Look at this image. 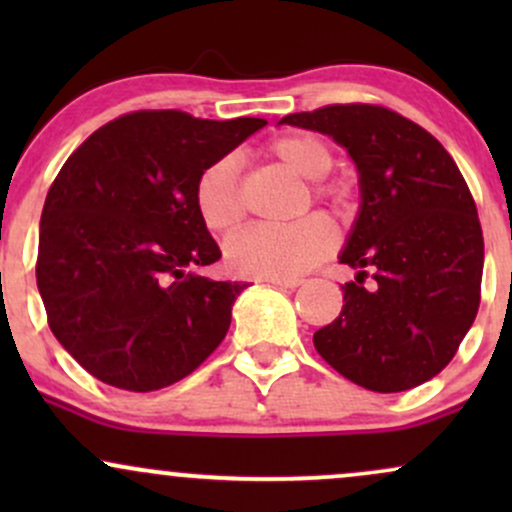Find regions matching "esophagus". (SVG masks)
<instances>
[{
  "label": "esophagus",
  "mask_w": 512,
  "mask_h": 512,
  "mask_svg": "<svg viewBox=\"0 0 512 512\" xmlns=\"http://www.w3.org/2000/svg\"><path fill=\"white\" fill-rule=\"evenodd\" d=\"M269 284L279 286V289H296V286H301L303 279H298V276H293V279H276V276H272V279H267Z\"/></svg>",
  "instance_id": "1"
}]
</instances>
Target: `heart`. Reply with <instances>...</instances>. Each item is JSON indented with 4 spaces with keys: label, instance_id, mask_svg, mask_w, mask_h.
I'll list each match as a JSON object with an SVG mask.
<instances>
[{
    "label": "heart",
    "instance_id": "heart-1",
    "mask_svg": "<svg viewBox=\"0 0 512 512\" xmlns=\"http://www.w3.org/2000/svg\"><path fill=\"white\" fill-rule=\"evenodd\" d=\"M267 151L293 173L313 180V197L334 211L349 209L351 187L344 180L322 178L330 173L334 149L315 132H289L272 139ZM192 202L199 221L211 233H226L243 219L236 161L228 156L211 161L197 175ZM337 248V231L322 214H308L293 223H257L226 240V262L236 274L260 279H293L325 262Z\"/></svg>",
    "mask_w": 512,
    "mask_h": 512
}]
</instances>
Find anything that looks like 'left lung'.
<instances>
[{"label":"left lung","instance_id":"left-lung-1","mask_svg":"<svg viewBox=\"0 0 512 512\" xmlns=\"http://www.w3.org/2000/svg\"><path fill=\"white\" fill-rule=\"evenodd\" d=\"M281 122L330 134L361 175V214L339 262L356 269L342 313L313 334L317 354L373 392L438 375L481 301L484 233L472 192L445 146L409 117L334 103Z\"/></svg>","mask_w":512,"mask_h":512}]
</instances>
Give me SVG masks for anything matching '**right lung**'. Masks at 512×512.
Instances as JSON below:
<instances>
[{"mask_svg":"<svg viewBox=\"0 0 512 512\" xmlns=\"http://www.w3.org/2000/svg\"><path fill=\"white\" fill-rule=\"evenodd\" d=\"M264 125L134 110L67 158L45 197L35 279L52 334L93 378L154 392L223 342L248 284L195 272L221 250L192 190L211 161Z\"/></svg>","mask_w":512,"mask_h":512,"instance_id":"right-lung-1","label":"right lung"}]
</instances>
